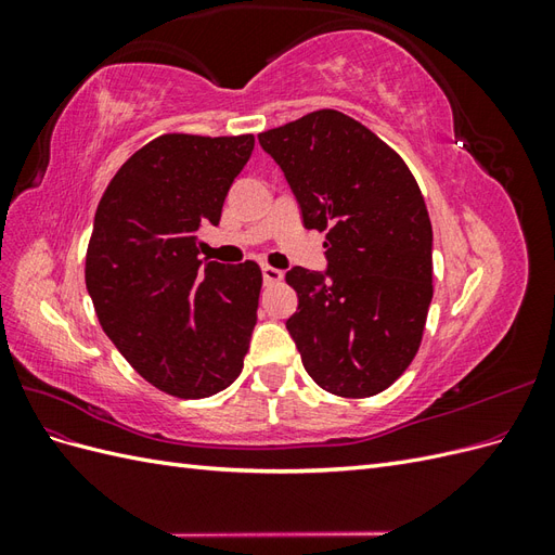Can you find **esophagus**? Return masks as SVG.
<instances>
[{"label": "esophagus", "mask_w": 555, "mask_h": 555, "mask_svg": "<svg viewBox=\"0 0 555 555\" xmlns=\"http://www.w3.org/2000/svg\"><path fill=\"white\" fill-rule=\"evenodd\" d=\"M261 273H263V282L266 284H275V282H280L284 278V273L280 271V268H273V266H263Z\"/></svg>", "instance_id": "obj_1"}]
</instances>
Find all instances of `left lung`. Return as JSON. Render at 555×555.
I'll return each instance as SVG.
<instances>
[{"label": "left lung", "instance_id": "8db88e82", "mask_svg": "<svg viewBox=\"0 0 555 555\" xmlns=\"http://www.w3.org/2000/svg\"><path fill=\"white\" fill-rule=\"evenodd\" d=\"M304 212L326 231L328 278L292 268L287 331L308 375L343 398L382 393L408 371L433 298V227L408 164L354 117L322 108L259 133Z\"/></svg>", "mask_w": 555, "mask_h": 555}]
</instances>
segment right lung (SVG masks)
Segmentation results:
<instances>
[{"mask_svg":"<svg viewBox=\"0 0 555 555\" xmlns=\"http://www.w3.org/2000/svg\"><path fill=\"white\" fill-rule=\"evenodd\" d=\"M255 137L162 133L137 150L99 201L86 284L99 324L155 389L198 400L243 371L261 268L201 263L196 231L220 224Z\"/></svg>","mask_w":555,"mask_h":555,"instance_id":"right-lung-1","label":"right lung"}]
</instances>
